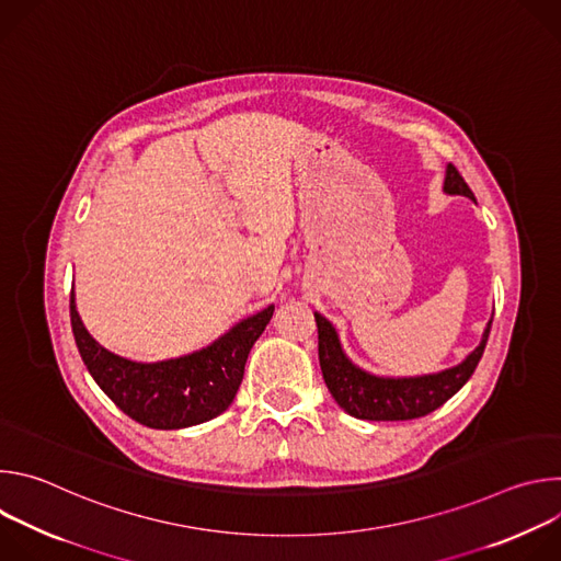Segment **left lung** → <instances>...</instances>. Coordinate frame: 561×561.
<instances>
[{"label":"left lung","instance_id":"8db88e82","mask_svg":"<svg viewBox=\"0 0 561 561\" xmlns=\"http://www.w3.org/2000/svg\"><path fill=\"white\" fill-rule=\"evenodd\" d=\"M444 191L448 195H463L474 199L472 191L468 188V184L453 164H448L446 169ZM314 322L319 340V366H322L324 381L331 394L335 397V402L357 420L402 422L433 413L435 409L446 404L448 399L470 379L479 359L484 355L493 319L484 331L482 342H479V346L459 366H453L437 375L402 379L375 377L364 373L344 355L337 333L329 319L314 312Z\"/></svg>","mask_w":561,"mask_h":561}]
</instances>
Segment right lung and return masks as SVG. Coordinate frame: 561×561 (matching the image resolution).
<instances>
[{"label": "right lung", "instance_id": "add662e5", "mask_svg": "<svg viewBox=\"0 0 561 561\" xmlns=\"http://www.w3.org/2000/svg\"><path fill=\"white\" fill-rule=\"evenodd\" d=\"M275 306L244 319L210 346L169 362L139 364L100 346L75 308L70 290V327L75 344L98 386L130 420L159 431L208 422L224 413L244 379V366Z\"/></svg>", "mask_w": 561, "mask_h": 561}]
</instances>
